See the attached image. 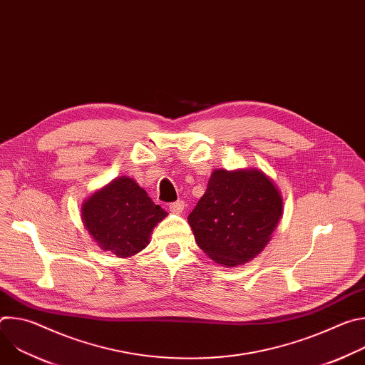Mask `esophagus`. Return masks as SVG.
<instances>
[{
  "instance_id": "34e87169",
  "label": "esophagus",
  "mask_w": 365,
  "mask_h": 365,
  "mask_svg": "<svg viewBox=\"0 0 365 365\" xmlns=\"http://www.w3.org/2000/svg\"><path fill=\"white\" fill-rule=\"evenodd\" d=\"M183 210H185V202L183 200H178V202H173V203L169 205V211L172 214L179 215V214L183 212Z\"/></svg>"
}]
</instances>
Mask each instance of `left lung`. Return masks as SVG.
<instances>
[{"mask_svg": "<svg viewBox=\"0 0 365 365\" xmlns=\"http://www.w3.org/2000/svg\"><path fill=\"white\" fill-rule=\"evenodd\" d=\"M282 215L283 196L263 170L217 169L187 222L212 262L235 267L264 250Z\"/></svg>", "mask_w": 365, "mask_h": 365, "instance_id": "obj_1", "label": "left lung"}]
</instances>
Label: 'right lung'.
<instances>
[{"label": "right lung", "instance_id": "add662e5", "mask_svg": "<svg viewBox=\"0 0 365 365\" xmlns=\"http://www.w3.org/2000/svg\"><path fill=\"white\" fill-rule=\"evenodd\" d=\"M82 222L96 245L120 258L144 250L168 212L130 176L113 179L82 203Z\"/></svg>", "mask_w": 365, "mask_h": 365}]
</instances>
